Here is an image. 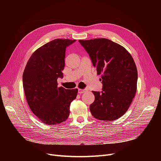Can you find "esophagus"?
<instances>
[{
	"mask_svg": "<svg viewBox=\"0 0 161 161\" xmlns=\"http://www.w3.org/2000/svg\"><path fill=\"white\" fill-rule=\"evenodd\" d=\"M86 91V89H78V93L79 94H82L83 92H85Z\"/></svg>",
	"mask_w": 161,
	"mask_h": 161,
	"instance_id": "esophagus-1",
	"label": "esophagus"
}]
</instances>
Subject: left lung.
Here are the masks:
<instances>
[{"label": "left lung", "mask_w": 161, "mask_h": 161, "mask_svg": "<svg viewBox=\"0 0 161 161\" xmlns=\"http://www.w3.org/2000/svg\"><path fill=\"white\" fill-rule=\"evenodd\" d=\"M88 53L103 91H93L91 114L101 121H114L123 115L132 103L137 88L138 71L131 55L121 45L106 38L80 40Z\"/></svg>", "instance_id": "obj_1"}]
</instances>
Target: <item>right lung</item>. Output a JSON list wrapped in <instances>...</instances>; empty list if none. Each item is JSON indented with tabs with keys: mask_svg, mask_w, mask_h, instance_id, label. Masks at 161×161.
I'll return each mask as SVG.
<instances>
[{
	"mask_svg": "<svg viewBox=\"0 0 161 161\" xmlns=\"http://www.w3.org/2000/svg\"><path fill=\"white\" fill-rule=\"evenodd\" d=\"M75 40L55 39L32 53L23 74V86L27 103L38 119L47 125L65 121L78 89L58 87L63 78L66 48Z\"/></svg>",
	"mask_w": 161,
	"mask_h": 161,
	"instance_id": "1",
	"label": "right lung"
}]
</instances>
